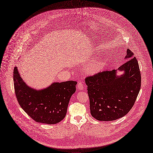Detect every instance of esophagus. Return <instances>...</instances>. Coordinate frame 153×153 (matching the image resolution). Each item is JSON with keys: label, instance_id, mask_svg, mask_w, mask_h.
<instances>
[{"label": "esophagus", "instance_id": "1", "mask_svg": "<svg viewBox=\"0 0 153 153\" xmlns=\"http://www.w3.org/2000/svg\"><path fill=\"white\" fill-rule=\"evenodd\" d=\"M78 89L80 91H82L84 88V85L83 83V82H82L81 80L78 81Z\"/></svg>", "mask_w": 153, "mask_h": 153}]
</instances>
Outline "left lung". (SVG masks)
<instances>
[{
  "instance_id": "obj_1",
  "label": "left lung",
  "mask_w": 153,
  "mask_h": 153,
  "mask_svg": "<svg viewBox=\"0 0 153 153\" xmlns=\"http://www.w3.org/2000/svg\"><path fill=\"white\" fill-rule=\"evenodd\" d=\"M127 61L117 70L103 71L85 79L90 111L98 121L116 120L131 110L141 87L139 65L134 53L127 50ZM124 71L120 76L117 70Z\"/></svg>"
}]
</instances>
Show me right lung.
Here are the masks:
<instances>
[{"mask_svg": "<svg viewBox=\"0 0 153 153\" xmlns=\"http://www.w3.org/2000/svg\"><path fill=\"white\" fill-rule=\"evenodd\" d=\"M15 94L21 107L35 121L54 124L66 115L71 96L76 91L77 82H54L42 89L29 86L15 67L13 72Z\"/></svg>", "mask_w": 153, "mask_h": 153, "instance_id": "right-lung-1", "label": "right lung"}]
</instances>
